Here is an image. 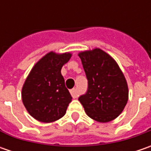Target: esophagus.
I'll return each instance as SVG.
<instances>
[{
    "instance_id": "1",
    "label": "esophagus",
    "mask_w": 151,
    "mask_h": 151,
    "mask_svg": "<svg viewBox=\"0 0 151 151\" xmlns=\"http://www.w3.org/2000/svg\"><path fill=\"white\" fill-rule=\"evenodd\" d=\"M70 94H71L73 98H76L78 96V92H77V90L76 88H73L70 90Z\"/></svg>"
}]
</instances>
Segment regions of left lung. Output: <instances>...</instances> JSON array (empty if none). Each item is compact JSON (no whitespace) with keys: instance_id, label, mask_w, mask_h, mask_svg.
<instances>
[{"instance_id":"8db88e82","label":"left lung","mask_w":151,"mask_h":151,"mask_svg":"<svg viewBox=\"0 0 151 151\" xmlns=\"http://www.w3.org/2000/svg\"><path fill=\"white\" fill-rule=\"evenodd\" d=\"M86 79L87 90L79 96L91 119L107 123L123 112L129 90L124 74L111 56L100 49L79 54Z\"/></svg>"}]
</instances>
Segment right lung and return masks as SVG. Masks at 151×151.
Masks as SVG:
<instances>
[{
    "label": "right lung",
    "mask_w": 151,
    "mask_h": 151,
    "mask_svg": "<svg viewBox=\"0 0 151 151\" xmlns=\"http://www.w3.org/2000/svg\"><path fill=\"white\" fill-rule=\"evenodd\" d=\"M70 57V53L47 54L34 65L23 85L22 102L29 114L40 122H54L66 113L72 97L60 71Z\"/></svg>",
    "instance_id": "add662e5"
}]
</instances>
